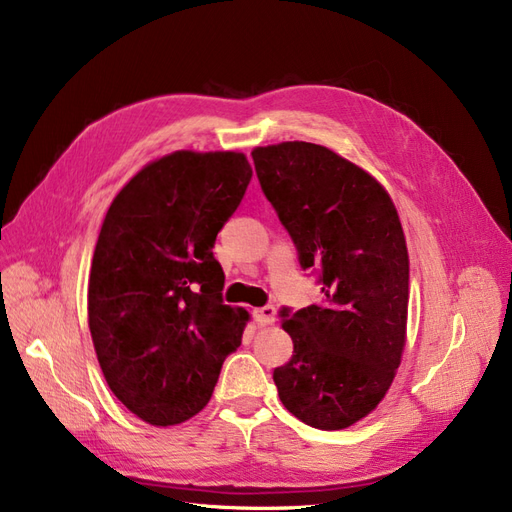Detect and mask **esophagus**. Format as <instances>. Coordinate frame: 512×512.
<instances>
[{
  "label": "esophagus",
  "instance_id": "1",
  "mask_svg": "<svg viewBox=\"0 0 512 512\" xmlns=\"http://www.w3.org/2000/svg\"><path fill=\"white\" fill-rule=\"evenodd\" d=\"M253 317L261 325H272L276 319V308L274 306H261L253 310Z\"/></svg>",
  "mask_w": 512,
  "mask_h": 512
}]
</instances>
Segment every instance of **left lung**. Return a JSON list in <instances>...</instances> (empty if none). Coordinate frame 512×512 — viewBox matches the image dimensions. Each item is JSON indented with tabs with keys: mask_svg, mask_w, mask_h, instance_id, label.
<instances>
[{
	"mask_svg": "<svg viewBox=\"0 0 512 512\" xmlns=\"http://www.w3.org/2000/svg\"><path fill=\"white\" fill-rule=\"evenodd\" d=\"M263 195L323 300L280 308L293 355L274 370L278 398L319 430H344L385 398L408 317V251L391 197L325 146L283 142L251 153Z\"/></svg>",
	"mask_w": 512,
	"mask_h": 512,
	"instance_id": "1",
	"label": "left lung"
}]
</instances>
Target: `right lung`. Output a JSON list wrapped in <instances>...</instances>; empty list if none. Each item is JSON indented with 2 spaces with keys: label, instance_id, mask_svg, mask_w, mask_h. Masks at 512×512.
Listing matches in <instances>:
<instances>
[{
  "label": "right lung",
  "instance_id": "right-lung-1",
  "mask_svg": "<svg viewBox=\"0 0 512 512\" xmlns=\"http://www.w3.org/2000/svg\"><path fill=\"white\" fill-rule=\"evenodd\" d=\"M253 170L242 153L178 151L114 197L95 244L89 329L117 398L151 425L200 412L249 312L223 304L217 234Z\"/></svg>",
  "mask_w": 512,
  "mask_h": 512
}]
</instances>
